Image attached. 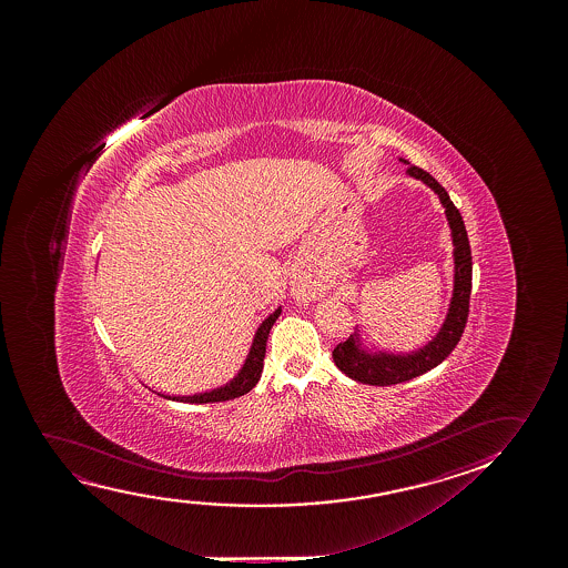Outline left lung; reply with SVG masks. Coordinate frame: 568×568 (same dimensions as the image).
Returning a JSON list of instances; mask_svg holds the SVG:
<instances>
[{"instance_id":"1","label":"left lung","mask_w":568,"mask_h":568,"mask_svg":"<svg viewBox=\"0 0 568 568\" xmlns=\"http://www.w3.org/2000/svg\"><path fill=\"white\" fill-rule=\"evenodd\" d=\"M407 174L413 179H419L433 187L444 207L446 217L450 223L452 242H454V296H452L450 311L443 324V329L436 334L435 339L425 345L423 349L415 351L412 355H388V353H365L358 349L353 339L335 345L334 363L343 374H347L353 381L363 382L368 386H394L399 382L413 381L420 374L427 373L436 365H440L444 358L456 349L462 334L466 329L467 316H469V295H471V248L467 239L464 219L459 215L458 207L452 203L450 195L436 182L427 171H423L415 164L407 166Z\"/></svg>"}]
</instances>
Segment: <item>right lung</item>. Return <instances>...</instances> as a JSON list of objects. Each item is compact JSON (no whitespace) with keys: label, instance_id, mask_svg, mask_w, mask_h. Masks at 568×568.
<instances>
[{"label":"right lung","instance_id":"right-lung-1","mask_svg":"<svg viewBox=\"0 0 568 568\" xmlns=\"http://www.w3.org/2000/svg\"><path fill=\"white\" fill-rule=\"evenodd\" d=\"M281 308L270 314L264 320V324L257 327L256 337L252 343V349H250L248 358L242 366L241 373L236 378L229 382L223 388L211 389L205 394H197V396H163L166 399H174V402H184V404H215V402H229L234 397L244 396L248 394L250 389L256 386L260 376H262V368H264L265 358V343H267V335L272 329L275 320L280 318Z\"/></svg>","mask_w":568,"mask_h":568}]
</instances>
